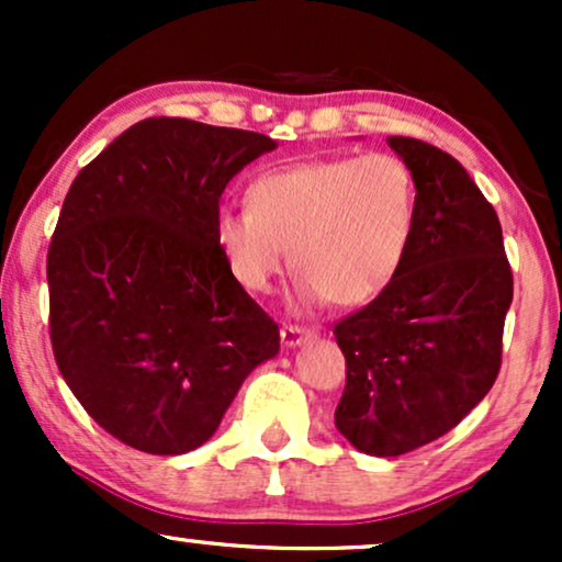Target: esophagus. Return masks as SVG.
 Segmentation results:
<instances>
[{"label":"esophagus","instance_id":"esophagus-1","mask_svg":"<svg viewBox=\"0 0 562 562\" xmlns=\"http://www.w3.org/2000/svg\"><path fill=\"white\" fill-rule=\"evenodd\" d=\"M280 338H282V346L285 348H295L301 344H306V340L314 338L312 330H306V327H295V325H285L280 330Z\"/></svg>","mask_w":562,"mask_h":562}]
</instances>
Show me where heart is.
I'll return each instance as SVG.
<instances>
[{"instance_id": "b5f03b06", "label": "heart", "mask_w": 562, "mask_h": 562, "mask_svg": "<svg viewBox=\"0 0 562 562\" xmlns=\"http://www.w3.org/2000/svg\"><path fill=\"white\" fill-rule=\"evenodd\" d=\"M245 205L214 218L227 269L248 293H269L293 259L301 308L375 301L402 272L417 227L415 173L393 153L261 171Z\"/></svg>"}]
</instances>
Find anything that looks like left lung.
<instances>
[{
    "instance_id": "left-lung-1",
    "label": "left lung",
    "mask_w": 562,
    "mask_h": 562,
    "mask_svg": "<svg viewBox=\"0 0 562 562\" xmlns=\"http://www.w3.org/2000/svg\"><path fill=\"white\" fill-rule=\"evenodd\" d=\"M389 147L417 184L409 256L383 295L333 330L346 357L335 428L372 457L436 441L486 396L513 303L499 218L460 160L412 137Z\"/></svg>"
}]
</instances>
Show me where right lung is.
<instances>
[{
	"instance_id": "add662e5",
	"label": "right lung",
	"mask_w": 562,
	"mask_h": 562,
	"mask_svg": "<svg viewBox=\"0 0 562 562\" xmlns=\"http://www.w3.org/2000/svg\"><path fill=\"white\" fill-rule=\"evenodd\" d=\"M274 147L243 128L147 119L70 184L47 256L55 362L132 449L203 447L243 380L280 351L214 237L224 187Z\"/></svg>"
}]
</instances>
